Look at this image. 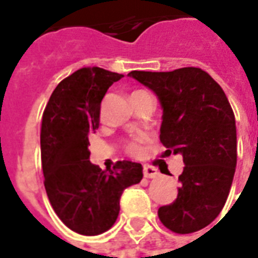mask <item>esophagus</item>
Wrapping results in <instances>:
<instances>
[{
	"instance_id": "34e87169",
	"label": "esophagus",
	"mask_w": 258,
	"mask_h": 258,
	"mask_svg": "<svg viewBox=\"0 0 258 258\" xmlns=\"http://www.w3.org/2000/svg\"><path fill=\"white\" fill-rule=\"evenodd\" d=\"M144 175L146 178H155L159 175V171L156 168H153L152 166H148V164H144Z\"/></svg>"
}]
</instances>
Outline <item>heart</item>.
Wrapping results in <instances>:
<instances>
[{
  "instance_id": "b5f03b06",
  "label": "heart",
  "mask_w": 258,
  "mask_h": 258,
  "mask_svg": "<svg viewBox=\"0 0 258 258\" xmlns=\"http://www.w3.org/2000/svg\"><path fill=\"white\" fill-rule=\"evenodd\" d=\"M146 141H148L146 135H138L133 141H130L128 144L125 145V149L133 156H141L142 152H144V144H145Z\"/></svg>"
}]
</instances>
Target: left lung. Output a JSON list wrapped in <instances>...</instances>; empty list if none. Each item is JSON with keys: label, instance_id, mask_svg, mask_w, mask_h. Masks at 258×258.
<instances>
[{"label": "left lung", "instance_id": "1", "mask_svg": "<svg viewBox=\"0 0 258 258\" xmlns=\"http://www.w3.org/2000/svg\"><path fill=\"white\" fill-rule=\"evenodd\" d=\"M157 96L163 110L164 155H181L177 199L157 214L175 233H192L216 220L227 202L236 167V125L225 92L199 68L130 72Z\"/></svg>", "mask_w": 258, "mask_h": 258}]
</instances>
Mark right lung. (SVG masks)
<instances>
[{"mask_svg": "<svg viewBox=\"0 0 258 258\" xmlns=\"http://www.w3.org/2000/svg\"><path fill=\"white\" fill-rule=\"evenodd\" d=\"M124 77L101 68H83L62 80L48 101L41 124L44 185L51 206L74 232L95 236L116 222L125 188L142 179L140 163L123 160L113 170L90 162L88 134L99 127L101 102Z\"/></svg>", "mask_w": 258, "mask_h": 258, "instance_id": "1", "label": "right lung"}]
</instances>
